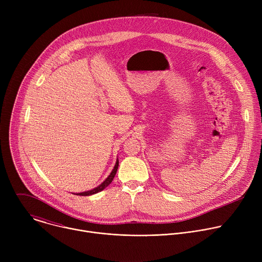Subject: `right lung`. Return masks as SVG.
I'll return each mask as SVG.
<instances>
[{
	"label": "right lung",
	"instance_id": "right-lung-1",
	"mask_svg": "<svg viewBox=\"0 0 262 262\" xmlns=\"http://www.w3.org/2000/svg\"><path fill=\"white\" fill-rule=\"evenodd\" d=\"M118 166H119V161H118V159H117V161H116V164H115V167H114V169L112 170V172H111V174L106 177V179L101 183V184H99L98 186H96V188H94V189H92V190H90V191H87V192H83V193H78V194H76V195H78V196H90V195H93V194H96V193H98V192H101L102 190H104L106 186L113 181V179H114V177H115V175H116V172H117V169H118Z\"/></svg>",
	"mask_w": 262,
	"mask_h": 262
}]
</instances>
